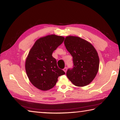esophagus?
Wrapping results in <instances>:
<instances>
[{
  "label": "esophagus",
  "instance_id": "obj_1",
  "mask_svg": "<svg viewBox=\"0 0 120 120\" xmlns=\"http://www.w3.org/2000/svg\"><path fill=\"white\" fill-rule=\"evenodd\" d=\"M67 70V67H65V68H64V71L65 72H66Z\"/></svg>",
  "mask_w": 120,
  "mask_h": 120
}]
</instances>
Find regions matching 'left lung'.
I'll return each mask as SVG.
<instances>
[{
    "mask_svg": "<svg viewBox=\"0 0 120 120\" xmlns=\"http://www.w3.org/2000/svg\"><path fill=\"white\" fill-rule=\"evenodd\" d=\"M64 43L72 56L73 67L66 73L68 79L76 86L90 84L98 71L99 60L96 50L88 41L77 36H67Z\"/></svg>",
    "mask_w": 120,
    "mask_h": 120,
    "instance_id": "obj_1",
    "label": "left lung"
}]
</instances>
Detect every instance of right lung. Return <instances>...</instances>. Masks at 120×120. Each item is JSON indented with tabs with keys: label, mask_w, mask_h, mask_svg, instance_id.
<instances>
[{
	"label": "right lung",
	"mask_w": 120,
	"mask_h": 120,
	"mask_svg": "<svg viewBox=\"0 0 120 120\" xmlns=\"http://www.w3.org/2000/svg\"><path fill=\"white\" fill-rule=\"evenodd\" d=\"M64 40L61 36H46L36 41L30 50L25 62L26 72L30 82L38 89L49 90L55 86L58 77L65 74L52 56Z\"/></svg>",
	"instance_id": "right-lung-1"
}]
</instances>
